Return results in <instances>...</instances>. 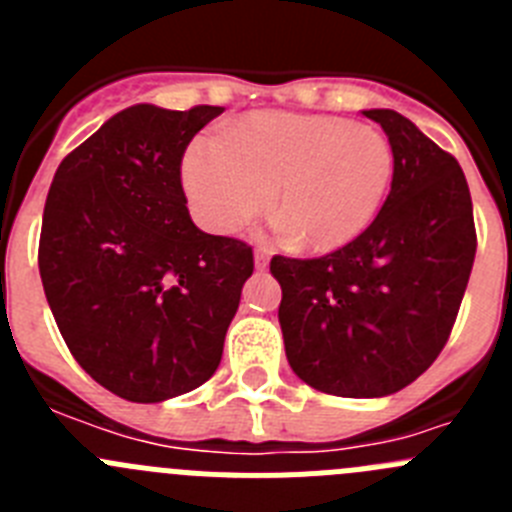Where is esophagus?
<instances>
[{"instance_id":"esophagus-1","label":"esophagus","mask_w":512,"mask_h":512,"mask_svg":"<svg viewBox=\"0 0 512 512\" xmlns=\"http://www.w3.org/2000/svg\"><path fill=\"white\" fill-rule=\"evenodd\" d=\"M253 261H256V269L264 271L269 266V251L266 248H259V251L253 253Z\"/></svg>"}]
</instances>
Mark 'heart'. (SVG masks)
Segmentation results:
<instances>
[{
	"mask_svg": "<svg viewBox=\"0 0 512 512\" xmlns=\"http://www.w3.org/2000/svg\"><path fill=\"white\" fill-rule=\"evenodd\" d=\"M395 158L379 130L330 115L253 112L223 138H197L182 158L194 217L233 233L271 200L279 235L312 253L354 243L390 192Z\"/></svg>",
	"mask_w": 512,
	"mask_h": 512,
	"instance_id": "1",
	"label": "heart"
}]
</instances>
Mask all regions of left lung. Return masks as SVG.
I'll list each match as a JSON object with an SVG mask.
<instances>
[{"label":"left lung","mask_w":512,"mask_h":512,"mask_svg":"<svg viewBox=\"0 0 512 512\" xmlns=\"http://www.w3.org/2000/svg\"><path fill=\"white\" fill-rule=\"evenodd\" d=\"M364 115L382 125L395 158L374 223L320 259H271L289 366L338 397H387L436 361L477 253L459 161L400 112Z\"/></svg>","instance_id":"8db88e82"}]
</instances>
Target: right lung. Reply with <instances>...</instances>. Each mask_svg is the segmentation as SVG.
Wrapping results in <instances>:
<instances>
[{"label":"right lung","mask_w":512,"mask_h":512,"mask_svg":"<svg viewBox=\"0 0 512 512\" xmlns=\"http://www.w3.org/2000/svg\"><path fill=\"white\" fill-rule=\"evenodd\" d=\"M220 112L133 104L53 176L38 248L45 300L81 369L122 400L205 384L253 274L251 246L202 233L182 189L189 140Z\"/></svg>","instance_id":"1"}]
</instances>
